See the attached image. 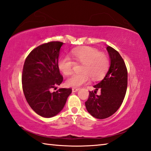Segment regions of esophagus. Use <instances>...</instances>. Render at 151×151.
I'll return each mask as SVG.
<instances>
[{
	"instance_id": "esophagus-1",
	"label": "esophagus",
	"mask_w": 151,
	"mask_h": 151,
	"mask_svg": "<svg viewBox=\"0 0 151 151\" xmlns=\"http://www.w3.org/2000/svg\"><path fill=\"white\" fill-rule=\"evenodd\" d=\"M78 90H79V88H72V91H73V92H78Z\"/></svg>"
}]
</instances>
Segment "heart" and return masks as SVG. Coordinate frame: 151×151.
Wrapping results in <instances>:
<instances>
[{"label": "heart", "mask_w": 151, "mask_h": 151, "mask_svg": "<svg viewBox=\"0 0 151 151\" xmlns=\"http://www.w3.org/2000/svg\"><path fill=\"white\" fill-rule=\"evenodd\" d=\"M71 55L76 63H82V65L80 68L81 73L73 74L66 80L65 84L68 87H80L88 83L90 77L93 80L103 78L109 65L107 57L91 47L73 49ZM73 65V61L68 56L61 57L57 63L59 71L65 76L71 73Z\"/></svg>", "instance_id": "obj_1"}]
</instances>
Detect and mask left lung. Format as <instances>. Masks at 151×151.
Here are the masks:
<instances>
[{"label": "left lung", "mask_w": 151, "mask_h": 151, "mask_svg": "<svg viewBox=\"0 0 151 151\" xmlns=\"http://www.w3.org/2000/svg\"><path fill=\"white\" fill-rule=\"evenodd\" d=\"M106 50L110 58V66L103 80L94 86L95 90L89 92L85 103L90 115L103 119L112 115L122 105L127 86V71L124 59L117 50L109 46ZM101 94L96 95L97 90Z\"/></svg>", "instance_id": "left-lung-1"}]
</instances>
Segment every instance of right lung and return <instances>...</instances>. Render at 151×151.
<instances>
[{
  "label": "right lung",
  "instance_id": "1",
  "mask_svg": "<svg viewBox=\"0 0 151 151\" xmlns=\"http://www.w3.org/2000/svg\"><path fill=\"white\" fill-rule=\"evenodd\" d=\"M61 42H50L32 50L25 59L22 74L23 91L29 105L37 114L50 118L63 109L71 88L50 90L63 82L57 63Z\"/></svg>",
  "mask_w": 151,
  "mask_h": 151
}]
</instances>
